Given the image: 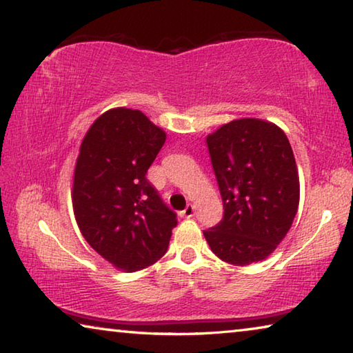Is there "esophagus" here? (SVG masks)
I'll return each mask as SVG.
<instances>
[{
	"label": "esophagus",
	"mask_w": 353,
	"mask_h": 353,
	"mask_svg": "<svg viewBox=\"0 0 353 353\" xmlns=\"http://www.w3.org/2000/svg\"><path fill=\"white\" fill-rule=\"evenodd\" d=\"M194 214V205L193 204H188L187 208H185L183 212H181V216L182 218H191Z\"/></svg>",
	"instance_id": "esophagus-1"
}]
</instances>
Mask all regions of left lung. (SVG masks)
<instances>
[{"instance_id":"1","label":"left lung","mask_w":353,"mask_h":353,"mask_svg":"<svg viewBox=\"0 0 353 353\" xmlns=\"http://www.w3.org/2000/svg\"><path fill=\"white\" fill-rule=\"evenodd\" d=\"M224 216L204 232L213 254L246 266L270 256L297 213L299 172L282 129L259 118H240L207 135Z\"/></svg>"}]
</instances>
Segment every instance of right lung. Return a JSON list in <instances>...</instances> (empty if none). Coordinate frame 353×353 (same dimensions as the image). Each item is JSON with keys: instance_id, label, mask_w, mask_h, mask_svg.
Masks as SVG:
<instances>
[{"instance_id": "1", "label": "right lung", "mask_w": 353, "mask_h": 353, "mask_svg": "<svg viewBox=\"0 0 353 353\" xmlns=\"http://www.w3.org/2000/svg\"><path fill=\"white\" fill-rule=\"evenodd\" d=\"M166 140L140 110L104 112L81 143L73 174V212L82 236L104 260L135 272L162 259L176 213L146 172Z\"/></svg>"}]
</instances>
